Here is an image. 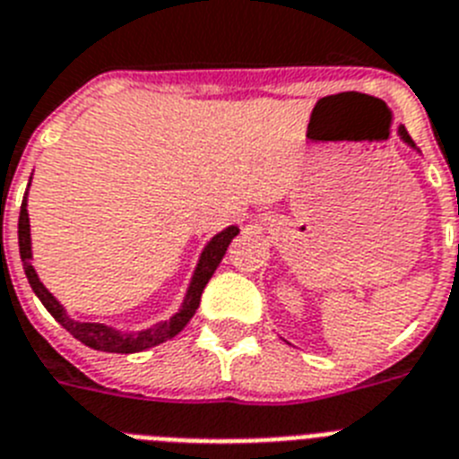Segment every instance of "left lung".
I'll return each instance as SVG.
<instances>
[{
    "mask_svg": "<svg viewBox=\"0 0 459 459\" xmlns=\"http://www.w3.org/2000/svg\"><path fill=\"white\" fill-rule=\"evenodd\" d=\"M398 132H401V136H403V141H405V143L415 145V143H412V139H411V134L405 132V126H401V129H398Z\"/></svg>",
    "mask_w": 459,
    "mask_h": 459,
    "instance_id": "left-lung-1",
    "label": "left lung"
}]
</instances>
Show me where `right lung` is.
Instances as JSON below:
<instances>
[{
    "mask_svg": "<svg viewBox=\"0 0 459 459\" xmlns=\"http://www.w3.org/2000/svg\"><path fill=\"white\" fill-rule=\"evenodd\" d=\"M238 236V226H229L226 230H221L219 236L212 238L204 247L203 256H200V264L195 268V275H193L191 288H188V294H186L184 307L177 316H171L165 323H158L151 330H143L139 334H122L117 330H110V327L100 325V323H77V320L68 318L63 307L54 299V294L44 288L39 278H37L35 268L30 264L32 259V249H30V219L28 210H25V200L21 204V217H18V249H21V262H23L25 275H28V282L32 292L39 297L47 311L54 316L58 323H61L74 339H80L82 344L91 346L96 351H108V353H136L143 351V349H151L155 344H162L167 339H171L174 334H178L186 327V323L193 318V314L200 307V297H203L204 285L210 282V278L217 271L219 262L226 255V247L230 245V240Z\"/></svg>",
    "mask_w": 459,
    "mask_h": 459,
    "instance_id": "right-lung-1",
    "label": "right lung"
}]
</instances>
